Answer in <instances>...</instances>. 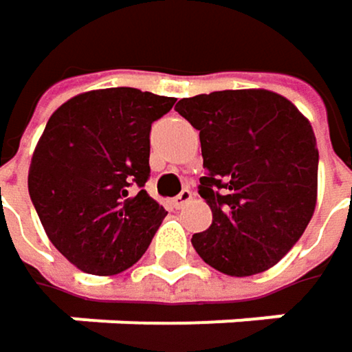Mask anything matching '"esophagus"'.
I'll return each instance as SVG.
<instances>
[{"instance_id":"obj_1","label":"esophagus","mask_w":352,"mask_h":352,"mask_svg":"<svg viewBox=\"0 0 352 352\" xmlns=\"http://www.w3.org/2000/svg\"><path fill=\"white\" fill-rule=\"evenodd\" d=\"M190 200H192V190L184 188V190H182V192H180L178 197L172 200V204H174L176 208H184V206H186V204H188Z\"/></svg>"}]
</instances>
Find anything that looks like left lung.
<instances>
[{
  "label": "left lung",
  "instance_id": "left-lung-1",
  "mask_svg": "<svg viewBox=\"0 0 352 352\" xmlns=\"http://www.w3.org/2000/svg\"><path fill=\"white\" fill-rule=\"evenodd\" d=\"M176 111L200 131L198 195L212 210L192 247L214 270L245 278L274 267L306 231L318 190L310 121L265 89L180 99Z\"/></svg>",
  "mask_w": 352,
  "mask_h": 352
}]
</instances>
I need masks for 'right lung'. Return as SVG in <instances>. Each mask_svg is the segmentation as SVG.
Instances as JSON below:
<instances>
[{
	"mask_svg": "<svg viewBox=\"0 0 352 352\" xmlns=\"http://www.w3.org/2000/svg\"><path fill=\"white\" fill-rule=\"evenodd\" d=\"M174 101L131 87L99 89L68 99L48 119L28 190L48 239L80 272H125L168 214L144 186L152 123Z\"/></svg>",
	"mask_w": 352,
	"mask_h": 352,
	"instance_id": "add662e5",
	"label": "right lung"
}]
</instances>
